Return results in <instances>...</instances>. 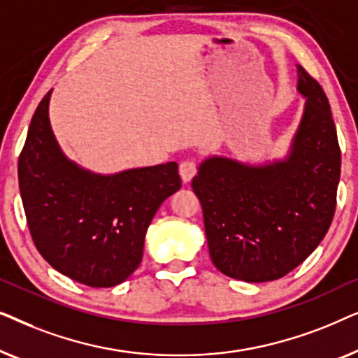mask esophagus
<instances>
[{
    "instance_id": "34e87169",
    "label": "esophagus",
    "mask_w": 358,
    "mask_h": 358,
    "mask_svg": "<svg viewBox=\"0 0 358 358\" xmlns=\"http://www.w3.org/2000/svg\"><path fill=\"white\" fill-rule=\"evenodd\" d=\"M195 173H197V166H195L194 161L185 159V161H182V163L179 164V174H180V179H182L185 184H187V182H190V180H192V178L195 176Z\"/></svg>"
}]
</instances>
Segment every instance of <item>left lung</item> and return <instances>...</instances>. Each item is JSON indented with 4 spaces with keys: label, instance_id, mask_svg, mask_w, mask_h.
<instances>
[{
    "label": "left lung",
    "instance_id": "left-lung-1",
    "mask_svg": "<svg viewBox=\"0 0 358 358\" xmlns=\"http://www.w3.org/2000/svg\"><path fill=\"white\" fill-rule=\"evenodd\" d=\"M303 114L287 153L262 163L207 156L192 189L215 267L236 280H277L305 261L331 227L341 150L329 101L298 65Z\"/></svg>",
    "mask_w": 358,
    "mask_h": 358
}]
</instances>
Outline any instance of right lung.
Returning a JSON list of instances; mask_svg holds the SVG:
<instances>
[{
    "label": "right lung",
    "instance_id": "right-lung-1",
    "mask_svg": "<svg viewBox=\"0 0 358 358\" xmlns=\"http://www.w3.org/2000/svg\"><path fill=\"white\" fill-rule=\"evenodd\" d=\"M47 92L19 156V189L34 244L50 266L94 288L125 282L143 257L155 213L180 189L178 163L99 174L63 153Z\"/></svg>",
    "mask_w": 358,
    "mask_h": 358
}]
</instances>
